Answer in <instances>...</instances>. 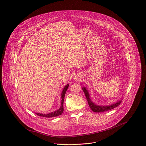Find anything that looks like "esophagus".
<instances>
[{
	"label": "esophagus",
	"instance_id": "esophagus-1",
	"mask_svg": "<svg viewBox=\"0 0 146 146\" xmlns=\"http://www.w3.org/2000/svg\"><path fill=\"white\" fill-rule=\"evenodd\" d=\"M74 79L76 80H78L80 79V77L78 76H76L74 77Z\"/></svg>",
	"mask_w": 146,
	"mask_h": 146
}]
</instances>
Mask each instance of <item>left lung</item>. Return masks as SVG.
<instances>
[{
    "instance_id": "obj_1",
    "label": "left lung",
    "mask_w": 146,
    "mask_h": 146,
    "mask_svg": "<svg viewBox=\"0 0 146 146\" xmlns=\"http://www.w3.org/2000/svg\"><path fill=\"white\" fill-rule=\"evenodd\" d=\"M82 90L85 94V96H86L87 100H88V104L91 110L94 112H105V111H107L112 110V109L117 107V106H118L121 102V100H119L116 103H115L112 105H110V106H98V105L95 104L91 101V100L90 98V95H89V93H88V91L87 88L84 87V88H82Z\"/></svg>"
}]
</instances>
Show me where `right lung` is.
Wrapping results in <instances>:
<instances>
[{
  "mask_svg": "<svg viewBox=\"0 0 146 146\" xmlns=\"http://www.w3.org/2000/svg\"><path fill=\"white\" fill-rule=\"evenodd\" d=\"M68 87H69V84L66 85L63 88V90L61 92V106H60V108L58 109L57 111H55L54 112H51V113H47V114H42V113H35L36 115H37L38 116L44 117H47V118L58 116L61 115L63 111H64V107H63L64 100V97H65L66 91Z\"/></svg>",
  "mask_w": 146,
  "mask_h": 146,
  "instance_id": "obj_1",
  "label": "right lung"
}]
</instances>
